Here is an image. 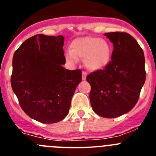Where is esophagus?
I'll list each match as a JSON object with an SVG mask.
<instances>
[{
    "label": "esophagus",
    "mask_w": 156,
    "mask_h": 156,
    "mask_svg": "<svg viewBox=\"0 0 156 156\" xmlns=\"http://www.w3.org/2000/svg\"><path fill=\"white\" fill-rule=\"evenodd\" d=\"M87 72H85V71H83V73H82V79L83 80H86V78H87Z\"/></svg>",
    "instance_id": "1"
}]
</instances>
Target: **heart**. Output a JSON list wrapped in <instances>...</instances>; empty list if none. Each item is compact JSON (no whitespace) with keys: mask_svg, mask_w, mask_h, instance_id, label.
Here are the masks:
<instances>
[{"mask_svg":"<svg viewBox=\"0 0 156 156\" xmlns=\"http://www.w3.org/2000/svg\"><path fill=\"white\" fill-rule=\"evenodd\" d=\"M111 55V45L107 40L87 37L73 42L72 50L67 51L66 58L70 62H76V57L84 58L87 68L90 70H98L108 65Z\"/></svg>","mask_w":156,"mask_h":156,"instance_id":"b5f03b06","label":"heart"}]
</instances>
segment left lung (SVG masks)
<instances>
[{"instance_id":"1","label":"left lung","mask_w":156,"mask_h":156,"mask_svg":"<svg viewBox=\"0 0 156 156\" xmlns=\"http://www.w3.org/2000/svg\"><path fill=\"white\" fill-rule=\"evenodd\" d=\"M114 45L111 60L103 69L87 76L90 100L97 114L113 118L126 114L137 104L146 73L142 48L126 32L104 34Z\"/></svg>"}]
</instances>
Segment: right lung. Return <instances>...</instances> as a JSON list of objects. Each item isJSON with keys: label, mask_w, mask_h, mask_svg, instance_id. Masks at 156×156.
I'll list each match as a JSON object with an SVG mask.
<instances>
[{"label": "right lung", "mask_w": 156, "mask_h": 156, "mask_svg": "<svg viewBox=\"0 0 156 156\" xmlns=\"http://www.w3.org/2000/svg\"><path fill=\"white\" fill-rule=\"evenodd\" d=\"M62 35H35L13 56L11 84L21 109L32 119L53 124L66 118L71 100L82 80L80 69L68 70Z\"/></svg>", "instance_id": "obj_1"}]
</instances>
